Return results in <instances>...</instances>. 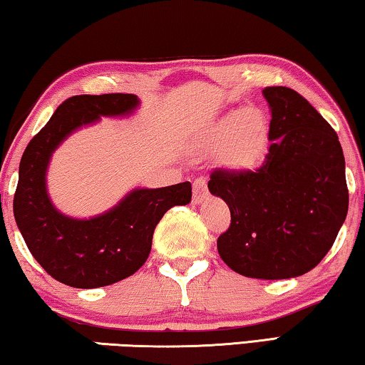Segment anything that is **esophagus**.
Masks as SVG:
<instances>
[{"label": "esophagus", "instance_id": "obj_1", "mask_svg": "<svg viewBox=\"0 0 365 365\" xmlns=\"http://www.w3.org/2000/svg\"><path fill=\"white\" fill-rule=\"evenodd\" d=\"M207 197V179L205 178H195L194 179V195H192V202L194 204H199Z\"/></svg>", "mask_w": 365, "mask_h": 365}]
</instances>
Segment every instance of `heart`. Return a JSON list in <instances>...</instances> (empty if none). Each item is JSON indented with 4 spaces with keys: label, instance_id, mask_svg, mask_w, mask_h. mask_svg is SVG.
Listing matches in <instances>:
<instances>
[{
    "label": "heart",
    "instance_id": "1",
    "mask_svg": "<svg viewBox=\"0 0 365 365\" xmlns=\"http://www.w3.org/2000/svg\"><path fill=\"white\" fill-rule=\"evenodd\" d=\"M266 117L257 109H237L217 119L199 140V148L218 151L230 170H250L262 158L266 147Z\"/></svg>",
    "mask_w": 365,
    "mask_h": 365
}]
</instances>
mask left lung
<instances>
[{"instance_id": "obj_1", "label": "left lung", "mask_w": 365, "mask_h": 365, "mask_svg": "<svg viewBox=\"0 0 365 365\" xmlns=\"http://www.w3.org/2000/svg\"><path fill=\"white\" fill-rule=\"evenodd\" d=\"M269 151L257 170H214L209 190L232 223L217 240L241 276L289 279L312 271L334 243L349 207L344 155L334 128L294 89L264 88Z\"/></svg>"}]
</instances>
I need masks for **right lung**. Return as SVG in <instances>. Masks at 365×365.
<instances>
[{
    "label": "right lung",
    "mask_w": 365,
    "mask_h": 365,
    "mask_svg": "<svg viewBox=\"0 0 365 365\" xmlns=\"http://www.w3.org/2000/svg\"><path fill=\"white\" fill-rule=\"evenodd\" d=\"M138 106L135 94H81L61 103L24 150L13 210L31 255L46 272L76 289L119 282L145 264L155 227L171 207L192 197L190 182L160 189H133L114 209L89 220L66 217L48 199L46 173L63 140L101 115H127Z\"/></svg>",
    "instance_id": "1"
}]
</instances>
